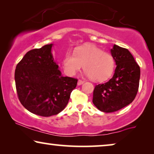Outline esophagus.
<instances>
[{"label": "esophagus", "instance_id": "obj_1", "mask_svg": "<svg viewBox=\"0 0 154 154\" xmlns=\"http://www.w3.org/2000/svg\"><path fill=\"white\" fill-rule=\"evenodd\" d=\"M83 83H84L83 81H82V80L79 79V81H78V85H82V84H83Z\"/></svg>", "mask_w": 154, "mask_h": 154}]
</instances>
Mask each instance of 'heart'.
Listing matches in <instances>:
<instances>
[{
    "instance_id": "obj_1",
    "label": "heart",
    "mask_w": 154,
    "mask_h": 154,
    "mask_svg": "<svg viewBox=\"0 0 154 154\" xmlns=\"http://www.w3.org/2000/svg\"><path fill=\"white\" fill-rule=\"evenodd\" d=\"M85 74L94 81H102L112 74L114 59L109 52L93 45L80 48L75 54L67 52L62 60L63 68L69 75H73L83 68Z\"/></svg>"
}]
</instances>
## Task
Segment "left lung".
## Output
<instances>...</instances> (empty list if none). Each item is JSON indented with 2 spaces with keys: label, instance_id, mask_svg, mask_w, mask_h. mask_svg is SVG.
<instances>
[{
  "label": "left lung",
  "instance_id": "obj_1",
  "mask_svg": "<svg viewBox=\"0 0 154 154\" xmlns=\"http://www.w3.org/2000/svg\"><path fill=\"white\" fill-rule=\"evenodd\" d=\"M116 67L113 77L106 83L96 85L92 102L105 113L119 111L134 100L138 92L140 68L126 48L116 45L111 50Z\"/></svg>",
  "mask_w": 154,
  "mask_h": 154
}]
</instances>
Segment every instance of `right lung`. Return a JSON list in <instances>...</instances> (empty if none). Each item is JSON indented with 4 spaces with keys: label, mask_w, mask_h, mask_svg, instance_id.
<instances>
[{
    "label": "right lung",
    "mask_w": 154,
    "mask_h": 154,
    "mask_svg": "<svg viewBox=\"0 0 154 154\" xmlns=\"http://www.w3.org/2000/svg\"><path fill=\"white\" fill-rule=\"evenodd\" d=\"M52 46L45 45L27 52L14 72L21 104L30 112L44 117L64 110L78 82L76 79L62 76L54 62Z\"/></svg>",
    "instance_id": "1"
}]
</instances>
